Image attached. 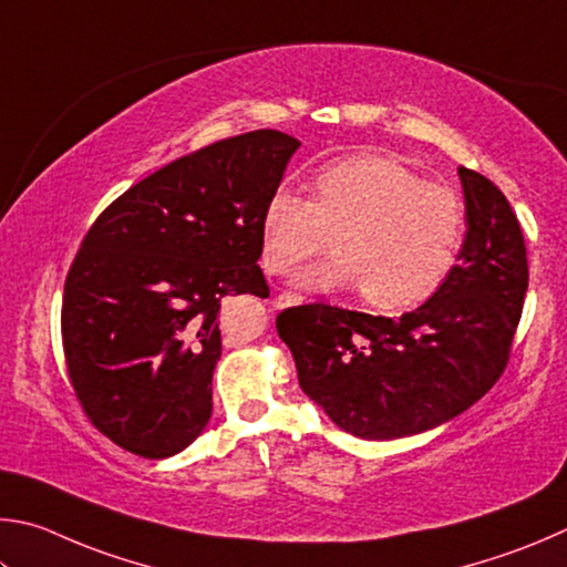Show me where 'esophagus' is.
Returning <instances> with one entry per match:
<instances>
[{
    "label": "esophagus",
    "instance_id": "obj_1",
    "mask_svg": "<svg viewBox=\"0 0 567 567\" xmlns=\"http://www.w3.org/2000/svg\"><path fill=\"white\" fill-rule=\"evenodd\" d=\"M301 301H303V299H301L299 293H289V291H286V293H278V296H276L274 306H276V309H286V306H296V303H301Z\"/></svg>",
    "mask_w": 567,
    "mask_h": 567
}]
</instances>
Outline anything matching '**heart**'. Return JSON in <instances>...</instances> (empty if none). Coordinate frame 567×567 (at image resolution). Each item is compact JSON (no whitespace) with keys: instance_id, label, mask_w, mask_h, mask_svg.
<instances>
[{"instance_id":"obj_1","label":"heart","mask_w":567,"mask_h":567,"mask_svg":"<svg viewBox=\"0 0 567 567\" xmlns=\"http://www.w3.org/2000/svg\"><path fill=\"white\" fill-rule=\"evenodd\" d=\"M333 256L306 266L296 284L309 291L361 289L365 303L399 311L429 299L458 258L461 198L425 184L385 156H353L323 166L311 198L278 188L261 214V261L291 271L329 246Z\"/></svg>"}]
</instances>
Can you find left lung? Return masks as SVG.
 <instances>
[{
    "label": "left lung",
    "instance_id": "obj_1",
    "mask_svg": "<svg viewBox=\"0 0 567 567\" xmlns=\"http://www.w3.org/2000/svg\"><path fill=\"white\" fill-rule=\"evenodd\" d=\"M458 176L468 231L423 306L385 319L309 303L276 319L303 393L359 439L431 431L481 401L508 365L528 291L523 231L491 178L465 166Z\"/></svg>",
    "mask_w": 567,
    "mask_h": 567
}]
</instances>
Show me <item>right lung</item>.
<instances>
[{"label": "right lung", "mask_w": 567, "mask_h": 567, "mask_svg": "<svg viewBox=\"0 0 567 567\" xmlns=\"http://www.w3.org/2000/svg\"><path fill=\"white\" fill-rule=\"evenodd\" d=\"M293 138L258 128L158 168L109 204L66 274L69 383L99 431L142 458H168L212 419L226 296L268 286L261 214Z\"/></svg>", "instance_id": "add662e5"}]
</instances>
